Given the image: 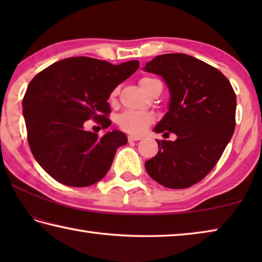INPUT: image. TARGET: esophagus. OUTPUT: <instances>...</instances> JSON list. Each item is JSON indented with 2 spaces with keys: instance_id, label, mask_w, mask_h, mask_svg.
Here are the masks:
<instances>
[{
  "instance_id": "esophagus-1",
  "label": "esophagus",
  "mask_w": 262,
  "mask_h": 262,
  "mask_svg": "<svg viewBox=\"0 0 262 262\" xmlns=\"http://www.w3.org/2000/svg\"><path fill=\"white\" fill-rule=\"evenodd\" d=\"M141 139H142V137L139 136V135H128V140H129V141H139Z\"/></svg>"
}]
</instances>
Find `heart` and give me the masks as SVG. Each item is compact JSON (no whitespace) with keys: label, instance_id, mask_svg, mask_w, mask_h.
<instances>
[{"label":"heart","instance_id":"obj_1","mask_svg":"<svg viewBox=\"0 0 262 262\" xmlns=\"http://www.w3.org/2000/svg\"><path fill=\"white\" fill-rule=\"evenodd\" d=\"M158 79L151 77H143L140 79V86L144 92L149 90L151 84ZM118 95V90H114L111 94V101L115 100V97ZM155 120L154 115L148 112H137V111H126L118 117V125L122 130L132 133V134H141L143 133L147 127L152 123Z\"/></svg>","mask_w":262,"mask_h":262}]
</instances>
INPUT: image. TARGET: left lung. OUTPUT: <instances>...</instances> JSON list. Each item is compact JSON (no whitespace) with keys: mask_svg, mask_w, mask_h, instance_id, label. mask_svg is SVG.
I'll list each match as a JSON object with an SVG mask.
<instances>
[{"mask_svg":"<svg viewBox=\"0 0 262 262\" xmlns=\"http://www.w3.org/2000/svg\"><path fill=\"white\" fill-rule=\"evenodd\" d=\"M143 70L162 76L170 91L167 112L154 132L177 136L157 140L158 152L145 170L167 188H187L209 173L231 140L236 95L220 70L187 54L158 55Z\"/></svg>","mask_w":262,"mask_h":262,"instance_id":"8db88e82","label":"left lung"}]
</instances>
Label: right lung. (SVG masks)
Listing matches in <instances>:
<instances>
[{"label":"right lung","mask_w":262,"mask_h":262,"mask_svg":"<svg viewBox=\"0 0 262 262\" xmlns=\"http://www.w3.org/2000/svg\"><path fill=\"white\" fill-rule=\"evenodd\" d=\"M139 66L136 60L112 64L86 56L68 57L30 82L21 103L29 145L52 178L86 187L106 176L127 136L114 129L99 137L84 129V122L94 119L104 129L111 125L107 99Z\"/></svg>","instance_id":"1"}]
</instances>
